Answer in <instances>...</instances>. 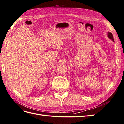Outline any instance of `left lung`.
<instances>
[{
    "instance_id": "obj_1",
    "label": "left lung",
    "mask_w": 124,
    "mask_h": 124,
    "mask_svg": "<svg viewBox=\"0 0 124 124\" xmlns=\"http://www.w3.org/2000/svg\"><path fill=\"white\" fill-rule=\"evenodd\" d=\"M108 37L110 39H111L113 42H114V38H113V35L110 32H108Z\"/></svg>"
}]
</instances>
